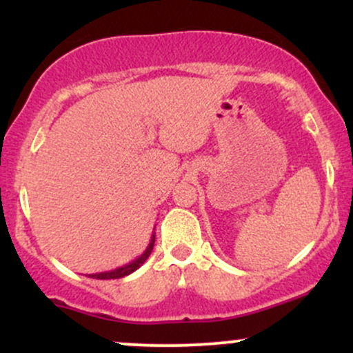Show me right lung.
I'll use <instances>...</instances> for the list:
<instances>
[{
    "mask_svg": "<svg viewBox=\"0 0 353 353\" xmlns=\"http://www.w3.org/2000/svg\"><path fill=\"white\" fill-rule=\"evenodd\" d=\"M154 241H156V236H154V234H152L151 242H149L148 249H145L144 252L139 255V257L134 259V261L129 262V264H125V265H123V267H117V269H114V270H108V272L89 274V277H91V279H101V281H108V279H121V277H125V275L132 274V272H134V270L139 269V267L143 265L145 261H148V257H149V255H151V252H152Z\"/></svg>",
    "mask_w": 353,
    "mask_h": 353,
    "instance_id": "right-lung-1",
    "label": "right lung"
}]
</instances>
